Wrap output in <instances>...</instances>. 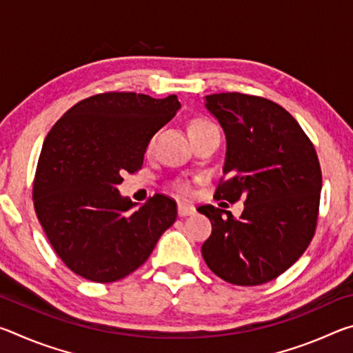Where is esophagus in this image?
Masks as SVG:
<instances>
[{
  "label": "esophagus",
  "mask_w": 353,
  "mask_h": 353,
  "mask_svg": "<svg viewBox=\"0 0 353 353\" xmlns=\"http://www.w3.org/2000/svg\"><path fill=\"white\" fill-rule=\"evenodd\" d=\"M177 212L179 216H190V214L194 213V207L191 204H187V202H179Z\"/></svg>",
  "instance_id": "esophagus-1"
}]
</instances>
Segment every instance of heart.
I'll list each match as a JSON object with an SVG mask.
<instances>
[{"instance_id": "1", "label": "heart", "mask_w": 353, "mask_h": 353, "mask_svg": "<svg viewBox=\"0 0 353 353\" xmlns=\"http://www.w3.org/2000/svg\"><path fill=\"white\" fill-rule=\"evenodd\" d=\"M210 124H212V123L205 121V119H194V121L191 123L190 126H188V132H191V130H194V129H199V128L210 126ZM149 146H152V140L149 141ZM179 190H181V191H187V187H185V185H179Z\"/></svg>"}]
</instances>
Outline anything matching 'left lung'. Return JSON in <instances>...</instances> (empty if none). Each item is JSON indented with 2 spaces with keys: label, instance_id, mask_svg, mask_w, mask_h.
Segmentation results:
<instances>
[{
  "label": "left lung",
  "instance_id": "8db88e82",
  "mask_svg": "<svg viewBox=\"0 0 353 353\" xmlns=\"http://www.w3.org/2000/svg\"><path fill=\"white\" fill-rule=\"evenodd\" d=\"M205 107L227 141V179L214 198L244 199V210L235 219L213 205L198 208L212 223L202 256L225 282L266 283L294 265L314 235L322 188L318 154L291 113L270 99L216 93L205 97Z\"/></svg>",
  "mask_w": 353,
  "mask_h": 353
}]
</instances>
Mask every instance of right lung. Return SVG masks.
Instances as JSON below:
<instances>
[{
	"instance_id": "obj_1",
	"label": "right lung",
	"mask_w": 353,
	"mask_h": 353,
	"mask_svg": "<svg viewBox=\"0 0 353 353\" xmlns=\"http://www.w3.org/2000/svg\"><path fill=\"white\" fill-rule=\"evenodd\" d=\"M179 109L176 94L99 93L71 107L46 135L32 201L48 241L77 276L98 283L129 276L174 224L176 201L154 194L130 212L137 204L117 187L124 172L141 168L149 140Z\"/></svg>"
}]
</instances>
